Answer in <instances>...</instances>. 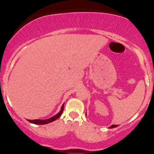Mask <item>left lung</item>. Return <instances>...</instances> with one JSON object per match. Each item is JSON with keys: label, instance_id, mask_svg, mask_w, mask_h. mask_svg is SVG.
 <instances>
[{"label": "left lung", "instance_id": "8db88e82", "mask_svg": "<svg viewBox=\"0 0 154 154\" xmlns=\"http://www.w3.org/2000/svg\"><path fill=\"white\" fill-rule=\"evenodd\" d=\"M118 127V126L117 125H111V126H110V127H109V128H115V127Z\"/></svg>", "mask_w": 154, "mask_h": 154}]
</instances>
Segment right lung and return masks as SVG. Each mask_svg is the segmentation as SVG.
<instances>
[{
  "label": "right lung",
  "mask_w": 154,
  "mask_h": 154,
  "mask_svg": "<svg viewBox=\"0 0 154 154\" xmlns=\"http://www.w3.org/2000/svg\"><path fill=\"white\" fill-rule=\"evenodd\" d=\"M63 109H64V103L62 105V107H61V109H60V111L59 112L57 113V115L54 116L53 117L50 118V119H45V120H42V119H35V120H29V119H27V121H28L29 122H30V123L35 124V125H46V124L51 123V122H54V121L57 120V119H59V118L60 117V116L63 114Z\"/></svg>",
  "instance_id": "add662e5"
}]
</instances>
